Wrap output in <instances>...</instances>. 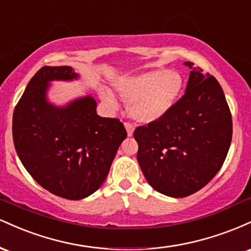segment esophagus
Segmentation results:
<instances>
[{
	"label": "esophagus",
	"mask_w": 251,
	"mask_h": 251,
	"mask_svg": "<svg viewBox=\"0 0 251 251\" xmlns=\"http://www.w3.org/2000/svg\"><path fill=\"white\" fill-rule=\"evenodd\" d=\"M125 128H126V131H127V135H128V137H132V135H133V131H134L133 126H132L131 124L126 123V124H125Z\"/></svg>",
	"instance_id": "esophagus-1"
}]
</instances>
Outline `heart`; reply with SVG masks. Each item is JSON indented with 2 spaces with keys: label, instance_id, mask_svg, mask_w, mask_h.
<instances>
[{
  "label": "heart",
  "instance_id": "obj_1",
  "mask_svg": "<svg viewBox=\"0 0 251 251\" xmlns=\"http://www.w3.org/2000/svg\"><path fill=\"white\" fill-rule=\"evenodd\" d=\"M184 80L179 72L153 70L135 75L122 76L114 82V88L127 102V113L142 124L158 122L175 107L183 91ZM102 101L116 105L114 98L105 89L100 92Z\"/></svg>",
  "mask_w": 251,
  "mask_h": 251
}]
</instances>
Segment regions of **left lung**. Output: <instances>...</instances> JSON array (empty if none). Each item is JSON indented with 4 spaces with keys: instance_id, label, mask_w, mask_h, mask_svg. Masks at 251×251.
Here are the masks:
<instances>
[{
    "instance_id": "left-lung-1",
    "label": "left lung",
    "mask_w": 251,
    "mask_h": 251,
    "mask_svg": "<svg viewBox=\"0 0 251 251\" xmlns=\"http://www.w3.org/2000/svg\"><path fill=\"white\" fill-rule=\"evenodd\" d=\"M185 94L158 122L139 126L137 159L155 191L179 198L205 186L220 171L232 137L231 113L221 85L192 62Z\"/></svg>"
}]
</instances>
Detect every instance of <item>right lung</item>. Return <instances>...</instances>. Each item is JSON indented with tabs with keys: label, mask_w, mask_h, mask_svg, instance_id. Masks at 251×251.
Here are the masks:
<instances>
[{
	"label": "right lung",
	"mask_w": 251,
	"mask_h": 251,
	"mask_svg": "<svg viewBox=\"0 0 251 251\" xmlns=\"http://www.w3.org/2000/svg\"><path fill=\"white\" fill-rule=\"evenodd\" d=\"M77 77L70 66H45L28 82L13 114L14 145L25 170L42 188L72 201L102 185L127 135L116 118L98 116L93 97L65 106L48 100L51 81Z\"/></svg>",
	"instance_id": "right-lung-1"
}]
</instances>
